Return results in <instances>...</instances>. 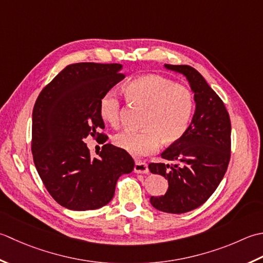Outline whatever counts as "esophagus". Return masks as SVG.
<instances>
[{
  "label": "esophagus",
  "mask_w": 263,
  "mask_h": 263,
  "mask_svg": "<svg viewBox=\"0 0 263 263\" xmlns=\"http://www.w3.org/2000/svg\"><path fill=\"white\" fill-rule=\"evenodd\" d=\"M134 171H135L136 174H147L148 173L147 163L144 161H137L135 163V167H134Z\"/></svg>",
  "instance_id": "34e87169"
}]
</instances>
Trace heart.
Here are the masks:
<instances>
[{
	"label": "heart",
	"mask_w": 263,
	"mask_h": 263,
	"mask_svg": "<svg viewBox=\"0 0 263 263\" xmlns=\"http://www.w3.org/2000/svg\"><path fill=\"white\" fill-rule=\"evenodd\" d=\"M124 90L129 103L145 110L142 132H121L114 136L117 147L135 157L157 151L163 145H174L184 137L194 114V98L189 88L159 74H144L126 83ZM102 119L112 127L120 122V103L114 93L100 100Z\"/></svg>",
	"instance_id": "b5f03b06"
}]
</instances>
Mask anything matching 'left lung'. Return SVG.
<instances>
[{
  "label": "left lung",
  "instance_id": "left-lung-1",
  "mask_svg": "<svg viewBox=\"0 0 263 263\" xmlns=\"http://www.w3.org/2000/svg\"><path fill=\"white\" fill-rule=\"evenodd\" d=\"M163 68L187 79L195 111L184 137L161 153L163 161L149 163V171L163 176L169 185L164 195L151 196L149 202L162 212L185 213L202 205L226 174L232 126L223 102L199 71L190 66Z\"/></svg>",
  "mask_w": 263,
  "mask_h": 263
}]
</instances>
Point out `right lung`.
I'll return each instance as SVG.
<instances>
[{
	"label": "right lung",
	"mask_w": 263,
	"mask_h": 263,
	"mask_svg": "<svg viewBox=\"0 0 263 263\" xmlns=\"http://www.w3.org/2000/svg\"><path fill=\"white\" fill-rule=\"evenodd\" d=\"M121 64H70L42 90L33 110L31 152L37 173L59 204L76 211L103 206L115 195L117 180L134 169L133 158L105 144L99 158L85 138L104 137L100 100L125 78ZM105 142V139H104Z\"/></svg>",
	"instance_id": "add662e5"
}]
</instances>
